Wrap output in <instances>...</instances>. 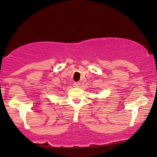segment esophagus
<instances>
[{
    "label": "esophagus",
    "mask_w": 157,
    "mask_h": 157,
    "mask_svg": "<svg viewBox=\"0 0 157 157\" xmlns=\"http://www.w3.org/2000/svg\"><path fill=\"white\" fill-rule=\"evenodd\" d=\"M80 83L79 82H74V86H75V87L78 88V87H80Z\"/></svg>",
    "instance_id": "1"
}]
</instances>
